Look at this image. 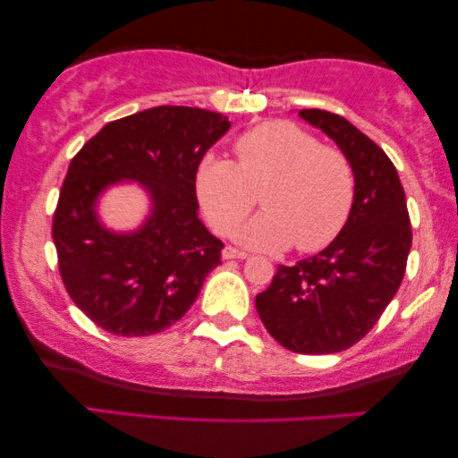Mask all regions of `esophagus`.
Listing matches in <instances>:
<instances>
[{
  "label": "esophagus",
  "instance_id": "1",
  "mask_svg": "<svg viewBox=\"0 0 458 458\" xmlns=\"http://www.w3.org/2000/svg\"><path fill=\"white\" fill-rule=\"evenodd\" d=\"M246 252H242V250H237V248H233V246H227V248H223V259L225 260H231V259H246Z\"/></svg>",
  "mask_w": 458,
  "mask_h": 458
}]
</instances>
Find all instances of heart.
<instances>
[{"mask_svg":"<svg viewBox=\"0 0 458 458\" xmlns=\"http://www.w3.org/2000/svg\"><path fill=\"white\" fill-rule=\"evenodd\" d=\"M235 162L206 158L196 191L210 227L227 235L256 204L260 212L237 237L260 250L292 246L315 252L334 240L354 204V171L342 149L321 146L310 131L267 121L233 143Z\"/></svg>","mask_w":458,"mask_h":458,"instance_id":"heart-1","label":"heart"}]
</instances>
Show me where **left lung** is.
I'll return each mask as SVG.
<instances>
[{"label":"left lung","instance_id":"1","mask_svg":"<svg viewBox=\"0 0 458 458\" xmlns=\"http://www.w3.org/2000/svg\"><path fill=\"white\" fill-rule=\"evenodd\" d=\"M300 116L334 140L354 171V204L334 242L293 267L279 265L256 296L268 334L298 354H334L360 342L396 296L412 231L396 166L377 143L334 112Z\"/></svg>","mask_w":458,"mask_h":458}]
</instances>
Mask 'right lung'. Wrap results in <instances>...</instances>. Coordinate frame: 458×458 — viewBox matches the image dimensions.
I'll list each match as a JSON object with an SVG mask.
<instances>
[{
	"mask_svg": "<svg viewBox=\"0 0 458 458\" xmlns=\"http://www.w3.org/2000/svg\"><path fill=\"white\" fill-rule=\"evenodd\" d=\"M229 127L218 112L156 106L108 123L72 158L52 237L68 296L98 327L124 337L165 331L221 265L223 242L198 218L196 174ZM121 178L146 184L155 204L129 236L104 230L95 215L98 193Z\"/></svg>",
	"mask_w": 458,
	"mask_h": 458,
	"instance_id": "1",
	"label": "right lung"
}]
</instances>
